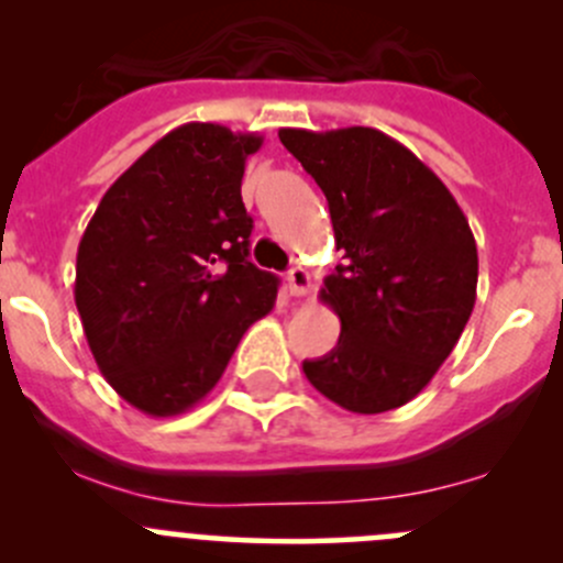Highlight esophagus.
Returning a JSON list of instances; mask_svg holds the SVG:
<instances>
[{
  "instance_id": "obj_1",
  "label": "esophagus",
  "mask_w": 563,
  "mask_h": 563,
  "mask_svg": "<svg viewBox=\"0 0 563 563\" xmlns=\"http://www.w3.org/2000/svg\"><path fill=\"white\" fill-rule=\"evenodd\" d=\"M288 291H291V297H305V294L310 291V272L305 269V266H294L291 272H288Z\"/></svg>"
}]
</instances>
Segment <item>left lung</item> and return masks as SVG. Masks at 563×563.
Masks as SVG:
<instances>
[{
    "label": "left lung",
    "mask_w": 563,
    "mask_h": 563,
    "mask_svg": "<svg viewBox=\"0 0 563 563\" xmlns=\"http://www.w3.org/2000/svg\"><path fill=\"white\" fill-rule=\"evenodd\" d=\"M323 190L345 264L321 299L340 318L308 382L354 413L406 406L457 345L476 302V242L455 196L408 146L376 128H280Z\"/></svg>",
    "instance_id": "obj_1"
}]
</instances>
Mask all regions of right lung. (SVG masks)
Instances as JSON below:
<instances>
[{
  "label": "right lung",
  "instance_id": "1",
  "mask_svg": "<svg viewBox=\"0 0 563 563\" xmlns=\"http://www.w3.org/2000/svg\"><path fill=\"white\" fill-rule=\"evenodd\" d=\"M258 133L187 122L106 190L76 255V308L106 382L150 417H176L223 376L277 277L247 261L245 161Z\"/></svg>",
  "mask_w": 563,
  "mask_h": 563
}]
</instances>
